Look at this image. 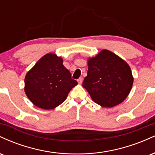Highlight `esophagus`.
Segmentation results:
<instances>
[{"label":"esophagus","instance_id":"obj_1","mask_svg":"<svg viewBox=\"0 0 155 155\" xmlns=\"http://www.w3.org/2000/svg\"><path fill=\"white\" fill-rule=\"evenodd\" d=\"M82 81H83V79L82 78H79V79H78V82H79V84H81L82 83Z\"/></svg>","mask_w":155,"mask_h":155}]
</instances>
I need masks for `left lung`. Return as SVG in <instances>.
Segmentation results:
<instances>
[{"label": "left lung", "instance_id": "obj_1", "mask_svg": "<svg viewBox=\"0 0 155 155\" xmlns=\"http://www.w3.org/2000/svg\"><path fill=\"white\" fill-rule=\"evenodd\" d=\"M133 78L128 64L111 51L102 50L88 60L87 76L83 81L94 102L111 108L121 104L132 88Z\"/></svg>", "mask_w": 155, "mask_h": 155}]
</instances>
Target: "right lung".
Segmentation results:
<instances>
[{"label":"right lung","instance_id":"right-lung-1","mask_svg":"<svg viewBox=\"0 0 155 155\" xmlns=\"http://www.w3.org/2000/svg\"><path fill=\"white\" fill-rule=\"evenodd\" d=\"M77 84L63 65L61 58L47 54L26 74L25 92L35 106L49 110L63 103Z\"/></svg>","mask_w":155,"mask_h":155}]
</instances>
